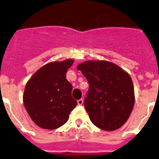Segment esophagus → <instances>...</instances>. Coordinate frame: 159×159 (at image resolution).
<instances>
[{"mask_svg": "<svg viewBox=\"0 0 159 159\" xmlns=\"http://www.w3.org/2000/svg\"><path fill=\"white\" fill-rule=\"evenodd\" d=\"M83 102H84V100H83L82 98H81V99H78V105H82Z\"/></svg>", "mask_w": 159, "mask_h": 159, "instance_id": "1", "label": "esophagus"}]
</instances>
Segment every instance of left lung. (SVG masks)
I'll use <instances>...</instances> for the list:
<instances>
[{
	"instance_id": "1",
	"label": "left lung",
	"mask_w": 159,
	"mask_h": 159,
	"mask_svg": "<svg viewBox=\"0 0 159 159\" xmlns=\"http://www.w3.org/2000/svg\"><path fill=\"white\" fill-rule=\"evenodd\" d=\"M89 84L84 108L91 121L102 130L122 127L134 105V89L130 75L105 61H89L77 67Z\"/></svg>"
}]
</instances>
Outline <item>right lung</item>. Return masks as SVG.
<instances>
[{
	"label": "right lung",
	"mask_w": 159,
	"mask_h": 159,
	"mask_svg": "<svg viewBox=\"0 0 159 159\" xmlns=\"http://www.w3.org/2000/svg\"><path fill=\"white\" fill-rule=\"evenodd\" d=\"M74 60L51 62L37 70L25 88L23 102L34 123L53 130L64 125L78 102L71 96L72 85L66 74Z\"/></svg>",
	"instance_id": "add662e5"
}]
</instances>
